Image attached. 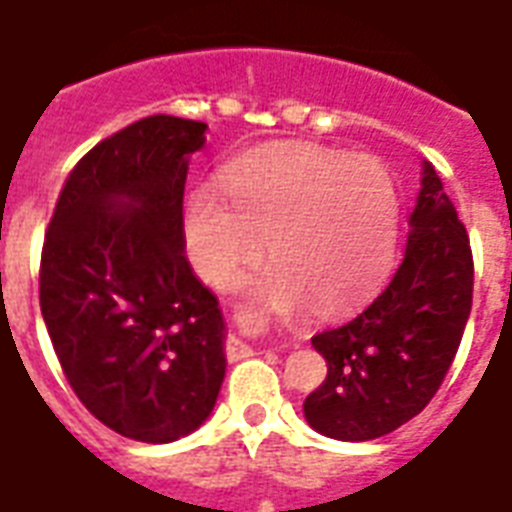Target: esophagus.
Masks as SVG:
<instances>
[{
  "label": "esophagus",
  "mask_w": 512,
  "mask_h": 512,
  "mask_svg": "<svg viewBox=\"0 0 512 512\" xmlns=\"http://www.w3.org/2000/svg\"><path fill=\"white\" fill-rule=\"evenodd\" d=\"M226 354H229V360H245V357H251L253 349L245 341H240L237 335H229V341H226Z\"/></svg>",
  "instance_id": "obj_1"
}]
</instances>
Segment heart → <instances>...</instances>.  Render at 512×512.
Returning <instances> with one entry per match:
<instances>
[{
    "instance_id": "1",
    "label": "heart",
    "mask_w": 512,
    "mask_h": 512,
    "mask_svg": "<svg viewBox=\"0 0 512 512\" xmlns=\"http://www.w3.org/2000/svg\"><path fill=\"white\" fill-rule=\"evenodd\" d=\"M212 185L190 190L182 242L210 286H229L242 267L275 259L253 294L278 311L313 302L349 308L390 270L401 229V193L379 158L316 144H281L234 160Z\"/></svg>"
}]
</instances>
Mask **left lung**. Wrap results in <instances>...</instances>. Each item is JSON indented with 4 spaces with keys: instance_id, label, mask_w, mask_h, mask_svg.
Segmentation results:
<instances>
[{
    "instance_id": "obj_1",
    "label": "left lung",
    "mask_w": 512,
    "mask_h": 512,
    "mask_svg": "<svg viewBox=\"0 0 512 512\" xmlns=\"http://www.w3.org/2000/svg\"><path fill=\"white\" fill-rule=\"evenodd\" d=\"M404 259L354 319L313 335L327 360L305 398V420L341 442H368L409 423L434 398L455 360L472 311L469 234L442 179L423 163Z\"/></svg>"
}]
</instances>
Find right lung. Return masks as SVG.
Here are the masks:
<instances>
[{
  "mask_svg": "<svg viewBox=\"0 0 512 512\" xmlns=\"http://www.w3.org/2000/svg\"><path fill=\"white\" fill-rule=\"evenodd\" d=\"M204 122L144 117L67 174L40 256V311L78 401L136 442L196 431L226 376L218 297L182 242Z\"/></svg>",
  "mask_w": 512,
  "mask_h": 512,
  "instance_id": "add662e5",
  "label": "right lung"
}]
</instances>
